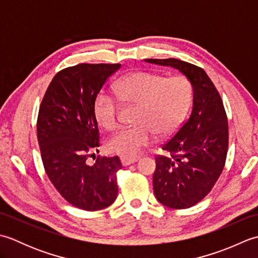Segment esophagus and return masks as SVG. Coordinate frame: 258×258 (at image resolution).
I'll return each mask as SVG.
<instances>
[{
  "mask_svg": "<svg viewBox=\"0 0 258 258\" xmlns=\"http://www.w3.org/2000/svg\"><path fill=\"white\" fill-rule=\"evenodd\" d=\"M120 160V163H122L123 166H127V165H131V164L133 163H136L139 160L140 157L139 156H126V155H122L119 157Z\"/></svg>",
  "mask_w": 258,
  "mask_h": 258,
  "instance_id": "esophagus-1",
  "label": "esophagus"
}]
</instances>
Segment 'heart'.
Returning <instances> with one entry per match:
<instances>
[{"label": "heart", "mask_w": 258, "mask_h": 258, "mask_svg": "<svg viewBox=\"0 0 258 258\" xmlns=\"http://www.w3.org/2000/svg\"><path fill=\"white\" fill-rule=\"evenodd\" d=\"M117 100L125 105H138L133 122L113 134L106 142L109 152L134 156L155 138L173 133L183 122L190 104L191 85L182 75L164 78L151 72H136L114 86ZM112 95L101 93L94 102V115L103 128L112 131L119 120V104Z\"/></svg>", "instance_id": "heart-1"}]
</instances>
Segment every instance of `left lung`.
<instances>
[{
    "mask_svg": "<svg viewBox=\"0 0 258 258\" xmlns=\"http://www.w3.org/2000/svg\"><path fill=\"white\" fill-rule=\"evenodd\" d=\"M172 67L193 87V108L187 120L162 146L168 155H156L153 188L161 204L188 208L212 190L225 165L228 123L220 93L202 68L177 58H147Z\"/></svg>",
    "mask_w": 258,
    "mask_h": 258,
    "instance_id": "1",
    "label": "left lung"
}]
</instances>
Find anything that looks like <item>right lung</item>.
Instances as JSON below:
<instances>
[{"label":"right lung","instance_id":"right-lung-1","mask_svg":"<svg viewBox=\"0 0 258 258\" xmlns=\"http://www.w3.org/2000/svg\"><path fill=\"white\" fill-rule=\"evenodd\" d=\"M120 64L81 63L54 76L40 105L37 141L45 172L61 196L84 211H100L116 200L118 156L87 158L100 146L94 102Z\"/></svg>","mask_w":258,"mask_h":258}]
</instances>
